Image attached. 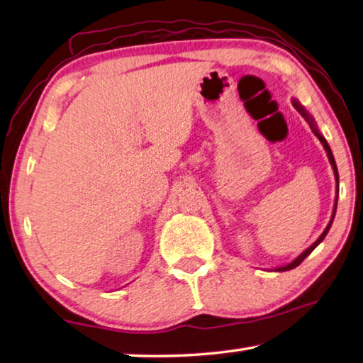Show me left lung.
<instances>
[{
	"mask_svg": "<svg viewBox=\"0 0 363 363\" xmlns=\"http://www.w3.org/2000/svg\"><path fill=\"white\" fill-rule=\"evenodd\" d=\"M293 102V107L298 110V112L304 116V120L309 123V126H311V130L314 131V134L315 136L318 138V140H320L322 143V145H323V149H325V152H327V155H328V160H330V163H331V168H333V173H335V179H336V199H335V206H333V214H331V219H330V223H328V225L325 227V230L322 232V235L317 238V240L311 245L309 248L307 250H304L303 253H301L296 259H293L290 264H285V266H280V267H275L274 270L275 272H285V270H291V269H294V267H298L301 262H303L307 256H309L312 251H314L318 245H320V242H323V238L327 237V233H328V230H330V227H331V224H333V219H335V214H336V205H337V194H340V176H337V168H336V162H335V157H333V152H331V149H330V145H328V143H327V139H325L323 136H322V133L318 131V128H317V125H315V121H314V118H312V116L309 115V112H307V110L301 106L299 104V101H296V99H293L291 101Z\"/></svg>",
	"mask_w": 363,
	"mask_h": 363,
	"instance_id": "8db88e82",
	"label": "left lung"
}]
</instances>
